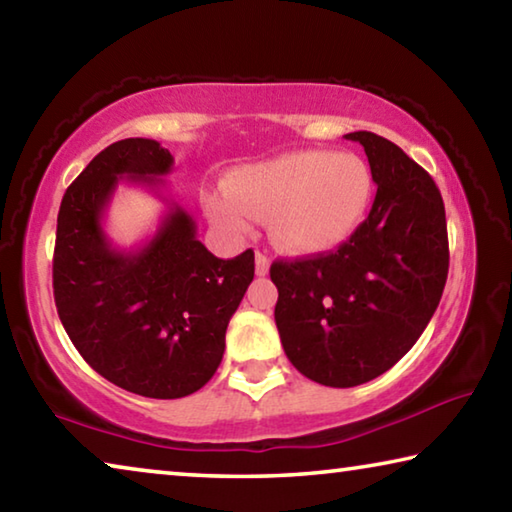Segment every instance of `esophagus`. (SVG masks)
Masks as SVG:
<instances>
[{
  "label": "esophagus",
  "instance_id": "34e87169",
  "mask_svg": "<svg viewBox=\"0 0 512 512\" xmlns=\"http://www.w3.org/2000/svg\"><path fill=\"white\" fill-rule=\"evenodd\" d=\"M268 268H271V262H268V257L264 253H257L255 255V273L259 277H264V275H268Z\"/></svg>",
  "mask_w": 512,
  "mask_h": 512
}]
</instances>
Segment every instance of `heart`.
<instances>
[{
  "instance_id": "1",
  "label": "heart",
  "mask_w": 512,
  "mask_h": 512,
  "mask_svg": "<svg viewBox=\"0 0 512 512\" xmlns=\"http://www.w3.org/2000/svg\"><path fill=\"white\" fill-rule=\"evenodd\" d=\"M372 196V173L359 155L298 151L237 169L230 189L207 194L205 207L235 237L250 235L257 219H273L277 244L316 255L343 246L359 230Z\"/></svg>"
}]
</instances>
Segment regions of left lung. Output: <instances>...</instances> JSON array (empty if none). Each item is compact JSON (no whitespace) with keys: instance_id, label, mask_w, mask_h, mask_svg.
Instances as JSON below:
<instances>
[{"instance_id":"1","label":"left lung","mask_w":512,"mask_h":512,"mask_svg":"<svg viewBox=\"0 0 512 512\" xmlns=\"http://www.w3.org/2000/svg\"><path fill=\"white\" fill-rule=\"evenodd\" d=\"M368 155L377 196L368 219L329 255L277 259L275 325L311 381L350 388L393 368L436 311L449 268L445 205L400 146L348 133Z\"/></svg>"}]
</instances>
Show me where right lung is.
Segmentation results:
<instances>
[{"label": "right lung", "instance_id": "1", "mask_svg": "<svg viewBox=\"0 0 512 512\" xmlns=\"http://www.w3.org/2000/svg\"><path fill=\"white\" fill-rule=\"evenodd\" d=\"M173 155L160 142L110 144L67 187L58 212L54 298L65 332L112 384L155 400L196 393L219 368L225 329L255 277V253L219 259L196 223L162 194ZM119 182L149 186L168 203L156 235L117 249L102 216Z\"/></svg>", "mask_w": 512, "mask_h": 512}]
</instances>
